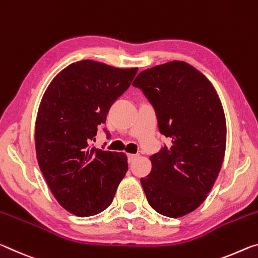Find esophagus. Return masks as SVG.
I'll list each match as a JSON object with an SVG mask.
<instances>
[{
    "mask_svg": "<svg viewBox=\"0 0 258 258\" xmlns=\"http://www.w3.org/2000/svg\"><path fill=\"white\" fill-rule=\"evenodd\" d=\"M137 157H138L137 154H129V155H128V161H129V162H133L134 160L136 159Z\"/></svg>",
    "mask_w": 258,
    "mask_h": 258,
    "instance_id": "obj_1",
    "label": "esophagus"
}]
</instances>
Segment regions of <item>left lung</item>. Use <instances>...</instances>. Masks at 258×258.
<instances>
[{
    "label": "left lung",
    "instance_id": "left-lung-1",
    "mask_svg": "<svg viewBox=\"0 0 258 258\" xmlns=\"http://www.w3.org/2000/svg\"><path fill=\"white\" fill-rule=\"evenodd\" d=\"M139 88L157 114L159 130L171 139L151 155V172L141 178L155 212L181 217L206 200L221 171L226 121L213 84L187 62L174 60L141 72Z\"/></svg>",
    "mask_w": 258,
    "mask_h": 258
}]
</instances>
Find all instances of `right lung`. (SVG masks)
<instances>
[{
	"label": "right lung",
	"mask_w": 258,
	"mask_h": 258,
	"mask_svg": "<svg viewBox=\"0 0 258 258\" xmlns=\"http://www.w3.org/2000/svg\"><path fill=\"white\" fill-rule=\"evenodd\" d=\"M137 71L86 59L58 73L42 97L35 123L37 162L53 197L71 214L92 216L106 209L128 170L124 153L90 143Z\"/></svg>",
	"instance_id": "1"
}]
</instances>
